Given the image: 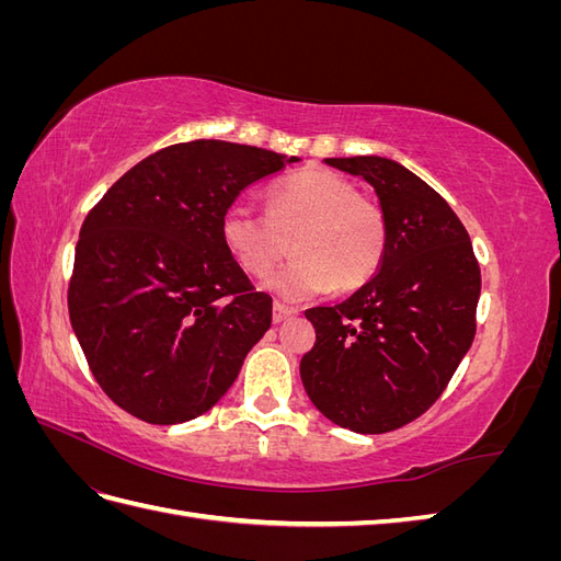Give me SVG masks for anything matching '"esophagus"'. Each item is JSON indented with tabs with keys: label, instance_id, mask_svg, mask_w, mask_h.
I'll use <instances>...</instances> for the list:
<instances>
[{
	"label": "esophagus",
	"instance_id": "esophagus-1",
	"mask_svg": "<svg viewBox=\"0 0 561 561\" xmlns=\"http://www.w3.org/2000/svg\"><path fill=\"white\" fill-rule=\"evenodd\" d=\"M297 311L293 309V307H285V304H274V322H283V320H287L290 316H295Z\"/></svg>",
	"mask_w": 561,
	"mask_h": 561
}]
</instances>
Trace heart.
I'll return each mask as SVG.
<instances>
[{
  "label": "heart",
  "mask_w": 561,
  "mask_h": 561,
  "mask_svg": "<svg viewBox=\"0 0 561 561\" xmlns=\"http://www.w3.org/2000/svg\"><path fill=\"white\" fill-rule=\"evenodd\" d=\"M231 260L250 276H266L287 252L297 257L264 285L285 301H304L334 287H363L383 260L386 215L379 203L325 168H307L264 192V215L233 206L219 222Z\"/></svg>",
  "instance_id": "obj_1"
}]
</instances>
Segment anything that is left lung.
<instances>
[{"label": "left lung", "mask_w": 561, "mask_h": 561, "mask_svg": "<svg viewBox=\"0 0 561 561\" xmlns=\"http://www.w3.org/2000/svg\"><path fill=\"white\" fill-rule=\"evenodd\" d=\"M325 163L375 186L388 239L379 271L360 290L307 311L316 344L299 375L332 423L379 435L426 412L463 360L478 328L480 264L449 203L398 161Z\"/></svg>", "instance_id": "1"}]
</instances>
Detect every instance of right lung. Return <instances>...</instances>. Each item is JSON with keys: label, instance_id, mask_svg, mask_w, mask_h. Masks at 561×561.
I'll return each mask as SVG.
<instances>
[{"label": "right lung", "instance_id": "right-lung-1", "mask_svg": "<svg viewBox=\"0 0 561 561\" xmlns=\"http://www.w3.org/2000/svg\"><path fill=\"white\" fill-rule=\"evenodd\" d=\"M297 157L225 140L133 165L79 231L72 330L107 398L157 426L206 414L271 328V297L231 260L219 222L245 186Z\"/></svg>", "mask_w": 561, "mask_h": 561}]
</instances>
